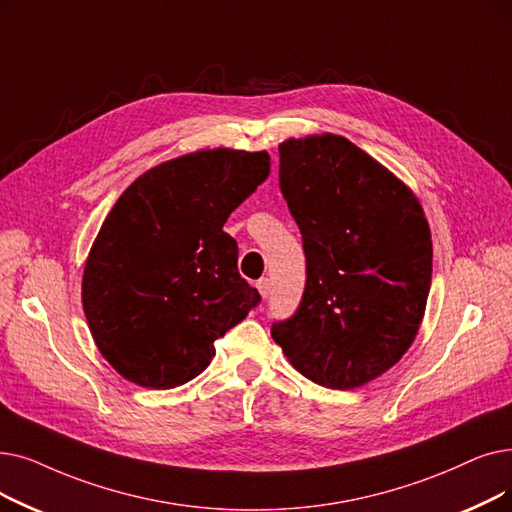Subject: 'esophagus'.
Wrapping results in <instances>:
<instances>
[{"label": "esophagus", "mask_w": 512, "mask_h": 512, "mask_svg": "<svg viewBox=\"0 0 512 512\" xmlns=\"http://www.w3.org/2000/svg\"><path fill=\"white\" fill-rule=\"evenodd\" d=\"M257 291H259V295H261L263 299H268L270 293H272V280H270V278H261V280L257 282Z\"/></svg>", "instance_id": "34e87169"}]
</instances>
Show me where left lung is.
I'll return each instance as SVG.
<instances>
[{
    "mask_svg": "<svg viewBox=\"0 0 512 512\" xmlns=\"http://www.w3.org/2000/svg\"><path fill=\"white\" fill-rule=\"evenodd\" d=\"M280 190L303 238L307 280L272 337L305 379L353 389L387 372L425 316L433 242L414 192L343 136L286 140Z\"/></svg>",
    "mask_w": 512,
    "mask_h": 512,
    "instance_id": "8db88e82",
    "label": "left lung"
}]
</instances>
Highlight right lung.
I'll return each instance as SVG.
<instances>
[{"instance_id":"obj_1","label":"right lung","mask_w":512,"mask_h":512,"mask_svg":"<svg viewBox=\"0 0 512 512\" xmlns=\"http://www.w3.org/2000/svg\"><path fill=\"white\" fill-rule=\"evenodd\" d=\"M270 175L268 152L198 150L142 173L110 209L85 261L92 337L127 381L171 389L261 301L238 274L230 213Z\"/></svg>"}]
</instances>
